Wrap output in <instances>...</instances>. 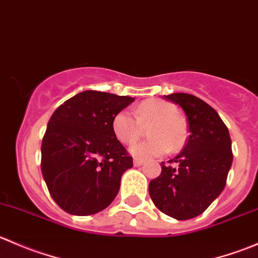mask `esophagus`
<instances>
[{"mask_svg":"<svg viewBox=\"0 0 258 258\" xmlns=\"http://www.w3.org/2000/svg\"><path fill=\"white\" fill-rule=\"evenodd\" d=\"M134 165L135 166H141V165H144V161L140 160V158H135V160H134Z\"/></svg>","mask_w":258,"mask_h":258,"instance_id":"obj_1","label":"esophagus"}]
</instances>
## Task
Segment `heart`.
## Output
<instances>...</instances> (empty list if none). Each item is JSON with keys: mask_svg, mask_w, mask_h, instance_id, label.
Masks as SVG:
<instances>
[{"mask_svg": "<svg viewBox=\"0 0 258 258\" xmlns=\"http://www.w3.org/2000/svg\"><path fill=\"white\" fill-rule=\"evenodd\" d=\"M134 116L130 111L122 110L114 116L112 128L114 136L121 144L134 145L144 135V127L150 126L148 135L152 139L140 142L131 148V153L140 158L160 157L172 148L178 151L183 147L188 136L187 123L177 113V108L168 101L153 98L140 103Z\"/></svg>", "mask_w": 258, "mask_h": 258, "instance_id": "b5f03b06", "label": "heart"}]
</instances>
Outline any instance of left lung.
<instances>
[{
	"mask_svg": "<svg viewBox=\"0 0 258 258\" xmlns=\"http://www.w3.org/2000/svg\"><path fill=\"white\" fill-rule=\"evenodd\" d=\"M167 100L182 107L188 121V141L148 186L151 200L161 212L176 220L201 215L226 186L233 155L228 128L212 107L188 93H172Z\"/></svg>",
	"mask_w": 258,
	"mask_h": 258,
	"instance_id": "obj_1",
	"label": "left lung"
}]
</instances>
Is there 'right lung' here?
Listing matches in <instances>:
<instances>
[{
  "mask_svg": "<svg viewBox=\"0 0 258 258\" xmlns=\"http://www.w3.org/2000/svg\"><path fill=\"white\" fill-rule=\"evenodd\" d=\"M134 97L83 91L49 118L41 146V170L53 201L66 212L88 216L117 196L132 157L114 136V116Z\"/></svg>",
  "mask_w": 258,
  "mask_h": 258,
  "instance_id": "1",
  "label": "right lung"
}]
</instances>
